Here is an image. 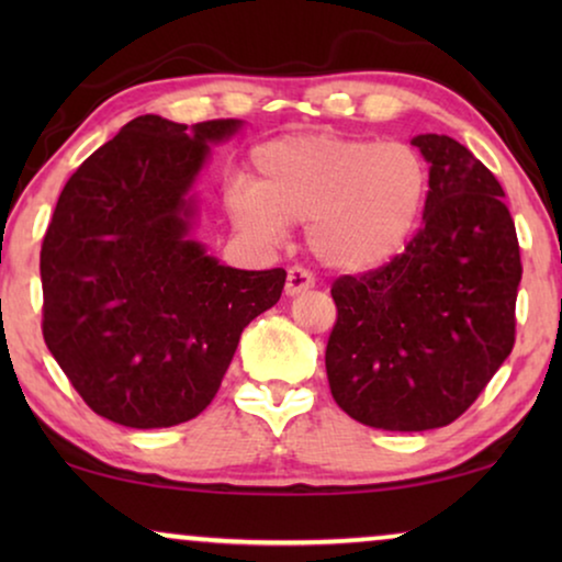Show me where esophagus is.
Masks as SVG:
<instances>
[{"label": "esophagus", "mask_w": 562, "mask_h": 562, "mask_svg": "<svg viewBox=\"0 0 562 562\" xmlns=\"http://www.w3.org/2000/svg\"><path fill=\"white\" fill-rule=\"evenodd\" d=\"M314 286V276L306 271V268H289V276H286V296H296L302 294V291L312 289Z\"/></svg>", "instance_id": "esophagus-1"}]
</instances>
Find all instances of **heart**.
<instances>
[{"instance_id":"1","label":"heart","mask_w":562,"mask_h":562,"mask_svg":"<svg viewBox=\"0 0 562 562\" xmlns=\"http://www.w3.org/2000/svg\"><path fill=\"white\" fill-rule=\"evenodd\" d=\"M427 194V164L412 145L291 133L250 153V181H235L225 206L235 227L260 243H279L289 222H306L319 263L366 273L404 250Z\"/></svg>"}]
</instances>
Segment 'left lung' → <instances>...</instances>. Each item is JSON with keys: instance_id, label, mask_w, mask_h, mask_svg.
Returning <instances> with one entry per match:
<instances>
[{"instance_id": "left-lung-1", "label": "left lung", "mask_w": 562, "mask_h": 562, "mask_svg": "<svg viewBox=\"0 0 562 562\" xmlns=\"http://www.w3.org/2000/svg\"><path fill=\"white\" fill-rule=\"evenodd\" d=\"M429 164L422 227L402 256L333 283L325 366L360 425L425 432L456 422L514 348L519 243L496 176L448 135L412 140Z\"/></svg>"}]
</instances>
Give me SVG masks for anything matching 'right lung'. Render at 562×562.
I'll list each match as a JSON object with an SVG mask.
<instances>
[{
	"mask_svg": "<svg viewBox=\"0 0 562 562\" xmlns=\"http://www.w3.org/2000/svg\"><path fill=\"white\" fill-rule=\"evenodd\" d=\"M240 120L127 122L60 191L43 237V337L99 417L173 427L217 394L243 329L286 271L222 266L191 237L210 145Z\"/></svg>",
	"mask_w": 562,
	"mask_h": 562,
	"instance_id": "add662e5",
	"label": "right lung"
}]
</instances>
